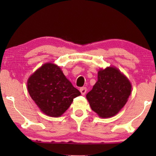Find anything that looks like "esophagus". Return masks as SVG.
<instances>
[{
    "label": "esophagus",
    "instance_id": "34e87169",
    "mask_svg": "<svg viewBox=\"0 0 156 156\" xmlns=\"http://www.w3.org/2000/svg\"><path fill=\"white\" fill-rule=\"evenodd\" d=\"M80 91L81 94L83 95V96H84V95H85L86 92H87V88L86 87H81L80 89Z\"/></svg>",
    "mask_w": 156,
    "mask_h": 156
}]
</instances>
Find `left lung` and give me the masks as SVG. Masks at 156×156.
I'll return each mask as SVG.
<instances>
[{
	"label": "left lung",
	"instance_id": "1",
	"mask_svg": "<svg viewBox=\"0 0 156 156\" xmlns=\"http://www.w3.org/2000/svg\"><path fill=\"white\" fill-rule=\"evenodd\" d=\"M131 91L129 80L112 67L99 71L98 81L86 96L94 112L101 118H109L125 106Z\"/></svg>",
	"mask_w": 156,
	"mask_h": 156
}]
</instances>
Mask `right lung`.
Masks as SVG:
<instances>
[{"mask_svg":"<svg viewBox=\"0 0 156 156\" xmlns=\"http://www.w3.org/2000/svg\"><path fill=\"white\" fill-rule=\"evenodd\" d=\"M30 96L44 113L58 117L67 110L80 92L69 81L59 67L46 63L27 81Z\"/></svg>","mask_w":156,"mask_h":156,"instance_id":"obj_1","label":"right lung"}]
</instances>
